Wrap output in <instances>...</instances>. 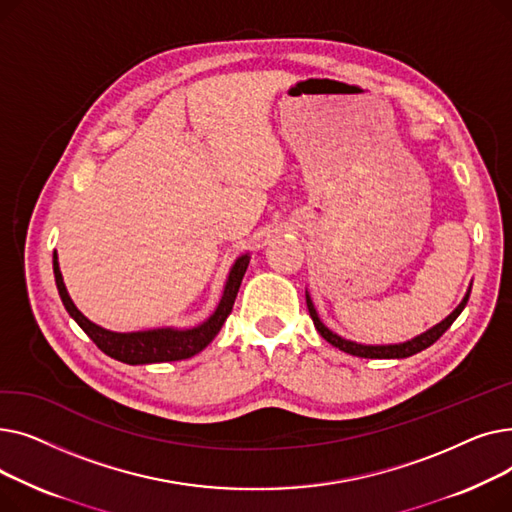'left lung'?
<instances>
[{
	"mask_svg": "<svg viewBox=\"0 0 512 512\" xmlns=\"http://www.w3.org/2000/svg\"><path fill=\"white\" fill-rule=\"evenodd\" d=\"M467 301H469V292H467V297L463 299V303L456 307L444 321H440L438 326H434L432 330H427L425 334H421V336H417V338H413L409 342L388 344V346H367V344H357V342H351V340H344L338 334L330 332L324 324H321V319L317 317V311H315V307H313V303L309 299V294H307L309 315L313 319L317 332L321 334V338H326L332 346L340 348V351H344L348 355H355V357H363V359H405V357H411V355H417V353L425 351L427 346H432L452 326V321L461 315V311L465 309Z\"/></svg>",
	"mask_w": 512,
	"mask_h": 512,
	"instance_id": "left-lung-1",
	"label": "left lung"
}]
</instances>
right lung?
I'll list each match as a JSON object with an SVG mask.
<instances>
[{
    "label": "right lung",
    "mask_w": 512,
    "mask_h": 512,
    "mask_svg": "<svg viewBox=\"0 0 512 512\" xmlns=\"http://www.w3.org/2000/svg\"><path fill=\"white\" fill-rule=\"evenodd\" d=\"M249 265V255H242L236 259L232 265V272L228 276L226 288H224V297L215 309V313L205 321V324L193 328V330H149V332H132V334H118L103 330L95 326L93 321H89L83 313H80L72 299L68 297L62 272L58 265V257L53 253V276H56V286L60 292V299L74 317L76 324L85 330V334L97 344L99 351H103L107 357H112L116 361L128 363V365H147V363H164V361H182V359H191L193 355L201 353L203 348L215 338L224 326V321L232 313L236 294L242 282V276L247 272Z\"/></svg>",
    "instance_id": "1"
}]
</instances>
